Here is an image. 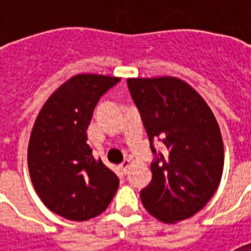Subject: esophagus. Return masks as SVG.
<instances>
[{"label":"esophagus","mask_w":251,"mask_h":251,"mask_svg":"<svg viewBox=\"0 0 251 251\" xmlns=\"http://www.w3.org/2000/svg\"><path fill=\"white\" fill-rule=\"evenodd\" d=\"M130 165H131L130 160H125L124 163L121 164V169L124 171V174H126V172H127V169L130 168Z\"/></svg>","instance_id":"34e87169"}]
</instances>
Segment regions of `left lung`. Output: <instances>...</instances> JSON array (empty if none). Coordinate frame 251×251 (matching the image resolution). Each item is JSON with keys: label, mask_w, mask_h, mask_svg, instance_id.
<instances>
[{"label": "left lung", "mask_w": 251, "mask_h": 251, "mask_svg": "<svg viewBox=\"0 0 251 251\" xmlns=\"http://www.w3.org/2000/svg\"><path fill=\"white\" fill-rule=\"evenodd\" d=\"M127 86L152 152L153 140L164 144L151 165L152 181L140 192L142 204L164 223L188 219L212 198L223 174L225 148L215 115L179 77H129Z\"/></svg>", "instance_id": "left-lung-1"}]
</instances>
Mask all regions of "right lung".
I'll use <instances>...</instances> for the list:
<instances>
[{"instance_id": "1", "label": "right lung", "mask_w": 251, "mask_h": 251, "mask_svg": "<svg viewBox=\"0 0 251 251\" xmlns=\"http://www.w3.org/2000/svg\"><path fill=\"white\" fill-rule=\"evenodd\" d=\"M121 77L79 74L53 91L32 127L30 180L48 210L70 221L102 214L120 185L117 175L87 144L88 124L99 98Z\"/></svg>"}]
</instances>
